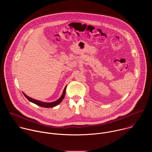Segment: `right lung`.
Segmentation results:
<instances>
[{
    "label": "right lung",
    "instance_id": "right-lung-1",
    "mask_svg": "<svg viewBox=\"0 0 152 152\" xmlns=\"http://www.w3.org/2000/svg\"><path fill=\"white\" fill-rule=\"evenodd\" d=\"M66 88H67V85L65 86V88L64 89V91L62 92V94L61 95V96L59 97V99H58L57 100L55 101V102H41L38 100H35L34 99H32L29 96H28L27 95H26L23 92V94H24V96H25V97L31 102L34 103L35 104H36L38 106H39L41 107H55L56 106H57L58 104H59L64 99L65 95H66Z\"/></svg>",
    "mask_w": 152,
    "mask_h": 152
}]
</instances>
